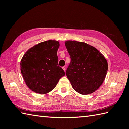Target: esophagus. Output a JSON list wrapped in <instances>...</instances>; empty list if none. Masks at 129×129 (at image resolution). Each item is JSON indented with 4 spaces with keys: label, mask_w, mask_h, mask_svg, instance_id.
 I'll return each mask as SVG.
<instances>
[{
    "label": "esophagus",
    "mask_w": 129,
    "mask_h": 129,
    "mask_svg": "<svg viewBox=\"0 0 129 129\" xmlns=\"http://www.w3.org/2000/svg\"><path fill=\"white\" fill-rule=\"evenodd\" d=\"M62 68V69L64 70L65 71V70H66V67H63Z\"/></svg>",
    "instance_id": "esophagus-1"
}]
</instances>
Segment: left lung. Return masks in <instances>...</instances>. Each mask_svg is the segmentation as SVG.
Wrapping results in <instances>:
<instances>
[{
	"mask_svg": "<svg viewBox=\"0 0 129 129\" xmlns=\"http://www.w3.org/2000/svg\"><path fill=\"white\" fill-rule=\"evenodd\" d=\"M65 45L71 58L66 75L73 88L81 95L95 92L105 80L106 59L96 48L84 42L67 40Z\"/></svg>",
	"mask_w": 129,
	"mask_h": 129,
	"instance_id": "left-lung-1",
	"label": "left lung"
}]
</instances>
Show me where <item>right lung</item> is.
I'll use <instances>...</instances> for the list:
<instances>
[{
  "mask_svg": "<svg viewBox=\"0 0 129 129\" xmlns=\"http://www.w3.org/2000/svg\"><path fill=\"white\" fill-rule=\"evenodd\" d=\"M59 42L49 40L29 49L20 61L24 81L31 91L45 94L53 90L64 71L58 65L57 51Z\"/></svg>",
  "mask_w": 129,
  "mask_h": 129,
  "instance_id": "add662e5",
  "label": "right lung"
}]
</instances>
